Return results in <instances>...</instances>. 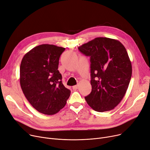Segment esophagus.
<instances>
[{
	"label": "esophagus",
	"mask_w": 150,
	"mask_h": 150,
	"mask_svg": "<svg viewBox=\"0 0 150 150\" xmlns=\"http://www.w3.org/2000/svg\"><path fill=\"white\" fill-rule=\"evenodd\" d=\"M72 88H73L74 90H76V89H78V86H77V85H75V86H74L72 87Z\"/></svg>",
	"instance_id": "1"
}]
</instances>
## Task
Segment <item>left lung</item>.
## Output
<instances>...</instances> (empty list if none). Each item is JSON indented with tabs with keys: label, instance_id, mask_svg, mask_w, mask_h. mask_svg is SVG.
I'll return each mask as SVG.
<instances>
[{
	"label": "left lung",
	"instance_id": "obj_1",
	"mask_svg": "<svg viewBox=\"0 0 150 150\" xmlns=\"http://www.w3.org/2000/svg\"><path fill=\"white\" fill-rule=\"evenodd\" d=\"M79 50L90 57L92 91L85 97L86 101L96 112L113 110L125 96L132 76L125 47L115 39L97 37Z\"/></svg>",
	"mask_w": 150,
	"mask_h": 150
}]
</instances>
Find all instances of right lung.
<instances>
[{"label": "right lung", "mask_w": 150, "mask_h": 150, "mask_svg": "<svg viewBox=\"0 0 150 150\" xmlns=\"http://www.w3.org/2000/svg\"><path fill=\"white\" fill-rule=\"evenodd\" d=\"M65 48L38 45L25 54L20 66V84L28 100L38 112L51 115L66 105L70 91L64 86L58 70Z\"/></svg>", "instance_id": "obj_1"}]
</instances>
